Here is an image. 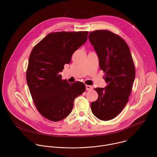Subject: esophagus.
I'll return each mask as SVG.
<instances>
[{
  "label": "esophagus",
  "mask_w": 157,
  "mask_h": 157,
  "mask_svg": "<svg viewBox=\"0 0 157 157\" xmlns=\"http://www.w3.org/2000/svg\"><path fill=\"white\" fill-rule=\"evenodd\" d=\"M86 90L90 91L93 89V86H90V85H86Z\"/></svg>",
  "instance_id": "esophagus-1"
}]
</instances>
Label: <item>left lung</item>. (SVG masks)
Wrapping results in <instances>:
<instances>
[{"label": "left lung", "mask_w": 157, "mask_h": 157, "mask_svg": "<svg viewBox=\"0 0 157 157\" xmlns=\"http://www.w3.org/2000/svg\"><path fill=\"white\" fill-rule=\"evenodd\" d=\"M89 39L107 84L105 88L94 89L98 98L91 102V110L97 118L107 121L117 116L128 101L136 76L135 65L128 44L119 35L100 30L89 33Z\"/></svg>", "instance_id": "1"}]
</instances>
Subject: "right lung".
Segmentation results:
<instances>
[{
    "instance_id": "obj_1",
    "label": "right lung",
    "mask_w": 157,
    "mask_h": 157,
    "mask_svg": "<svg viewBox=\"0 0 157 157\" xmlns=\"http://www.w3.org/2000/svg\"><path fill=\"white\" fill-rule=\"evenodd\" d=\"M88 32H58L47 35L32 49L26 79L40 114L53 122L65 119L73 107L75 99L82 94L85 84H68L59 72L70 63L74 52L87 40Z\"/></svg>"
}]
</instances>
